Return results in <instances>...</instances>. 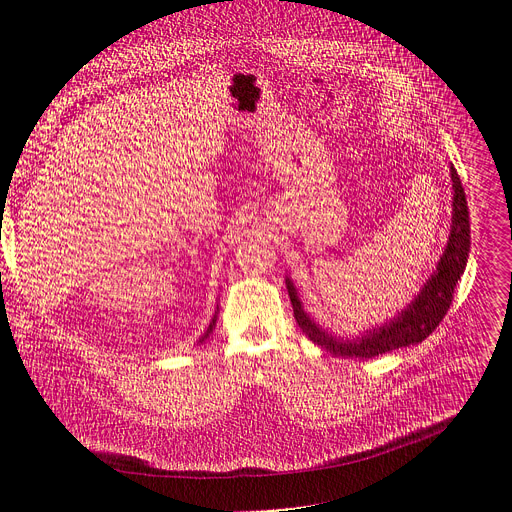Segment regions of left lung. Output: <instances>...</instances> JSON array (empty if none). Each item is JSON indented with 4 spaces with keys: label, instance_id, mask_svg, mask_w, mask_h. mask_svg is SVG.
<instances>
[{
    "label": "left lung",
    "instance_id": "1",
    "mask_svg": "<svg viewBox=\"0 0 512 512\" xmlns=\"http://www.w3.org/2000/svg\"><path fill=\"white\" fill-rule=\"evenodd\" d=\"M450 178H452V224H450L448 245L438 261L436 272L429 276V280L423 284L417 297L394 319L386 321V324H382L380 328L367 330L353 340L348 338L344 340L328 334L305 313L297 288H294L290 278H286V288L292 303L294 319H297L299 328L303 330L305 336H309V340H313L321 348H326L328 353L336 357L371 359V357L390 353L394 348L419 344L440 326V321L450 309L454 288L465 272L467 257L471 251L469 207H467L465 188L454 166H450Z\"/></svg>",
    "mask_w": 512,
    "mask_h": 512
}]
</instances>
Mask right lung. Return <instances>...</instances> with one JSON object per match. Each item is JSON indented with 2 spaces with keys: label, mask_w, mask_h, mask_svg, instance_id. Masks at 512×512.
<instances>
[{
  "label": "right lung",
  "mask_w": 512,
  "mask_h": 512,
  "mask_svg": "<svg viewBox=\"0 0 512 512\" xmlns=\"http://www.w3.org/2000/svg\"><path fill=\"white\" fill-rule=\"evenodd\" d=\"M215 319H218V315H213V319H211V324H209V328H207V332L201 336V340L199 342H203L205 338H209V334L213 332V328H215Z\"/></svg>",
  "instance_id": "obj_1"
}]
</instances>
